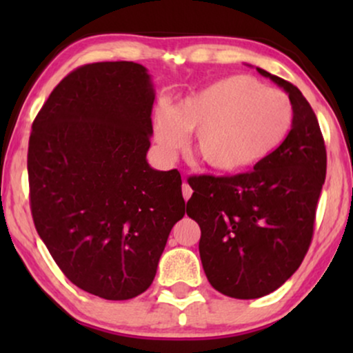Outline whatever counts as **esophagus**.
Returning a JSON list of instances; mask_svg holds the SVG:
<instances>
[{
	"instance_id": "obj_1",
	"label": "esophagus",
	"mask_w": 353,
	"mask_h": 353,
	"mask_svg": "<svg viewBox=\"0 0 353 353\" xmlns=\"http://www.w3.org/2000/svg\"><path fill=\"white\" fill-rule=\"evenodd\" d=\"M191 194H192V190H191V186L188 185L186 181H183V196H185V199H186V201L190 199Z\"/></svg>"
}]
</instances>
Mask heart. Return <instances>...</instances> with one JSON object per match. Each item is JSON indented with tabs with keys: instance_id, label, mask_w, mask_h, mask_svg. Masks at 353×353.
I'll use <instances>...</instances> for the list:
<instances>
[{
	"instance_id": "obj_1",
	"label": "heart",
	"mask_w": 353,
	"mask_h": 353,
	"mask_svg": "<svg viewBox=\"0 0 353 353\" xmlns=\"http://www.w3.org/2000/svg\"><path fill=\"white\" fill-rule=\"evenodd\" d=\"M294 123L292 103L248 75L216 80L178 101L175 108L154 110V139L161 156L173 161L194 132V151L221 173L249 170L286 141Z\"/></svg>"
}]
</instances>
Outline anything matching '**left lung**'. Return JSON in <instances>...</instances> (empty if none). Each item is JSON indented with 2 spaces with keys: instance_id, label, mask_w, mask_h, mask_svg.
<instances>
[{
  "instance_id": "obj_1",
  "label": "left lung",
  "mask_w": 353,
  "mask_h": 353,
  "mask_svg": "<svg viewBox=\"0 0 353 353\" xmlns=\"http://www.w3.org/2000/svg\"><path fill=\"white\" fill-rule=\"evenodd\" d=\"M294 123L286 141L250 172L194 176L186 214L201 226L199 254L216 291L259 299L276 291L301 267L313 236L316 202L326 176V148L312 105L289 81Z\"/></svg>"
}]
</instances>
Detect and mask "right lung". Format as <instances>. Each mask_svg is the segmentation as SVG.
I'll use <instances>...</instances> for the list:
<instances>
[{"mask_svg":"<svg viewBox=\"0 0 353 353\" xmlns=\"http://www.w3.org/2000/svg\"><path fill=\"white\" fill-rule=\"evenodd\" d=\"M154 98L141 64H86L52 90L28 141L38 234L75 286L108 301L151 286L185 215L180 173L146 159Z\"/></svg>","mask_w":353,"mask_h":353,"instance_id":"right-lung-1","label":"right lung"}]
</instances>
